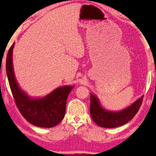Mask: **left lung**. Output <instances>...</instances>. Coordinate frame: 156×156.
<instances>
[{"label":"left lung","mask_w":156,"mask_h":156,"mask_svg":"<svg viewBox=\"0 0 156 156\" xmlns=\"http://www.w3.org/2000/svg\"><path fill=\"white\" fill-rule=\"evenodd\" d=\"M142 96L132 105L117 112L105 110L101 105L98 98L91 94L90 114L95 123L101 127L115 128L122 126L130 121L137 113L143 101Z\"/></svg>","instance_id":"1"}]
</instances>
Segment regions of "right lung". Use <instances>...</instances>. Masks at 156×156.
<instances>
[{"label":"right lung","instance_id":"1","mask_svg":"<svg viewBox=\"0 0 156 156\" xmlns=\"http://www.w3.org/2000/svg\"><path fill=\"white\" fill-rule=\"evenodd\" d=\"M15 43L9 49L6 58V73L9 84L17 107L26 120L39 127L50 128L58 125L64 118L67 98L74 87H58L42 98L29 96L18 85L12 65V50Z\"/></svg>","mask_w":156,"mask_h":156}]
</instances>
